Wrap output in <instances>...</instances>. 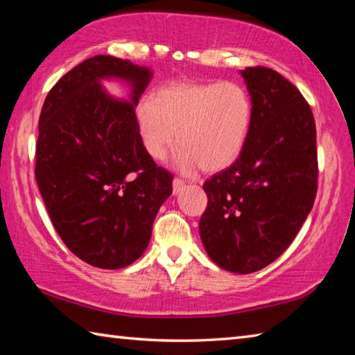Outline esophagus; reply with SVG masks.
I'll use <instances>...</instances> for the list:
<instances>
[{
  "label": "esophagus",
  "instance_id": "34e87169",
  "mask_svg": "<svg viewBox=\"0 0 355 355\" xmlns=\"http://www.w3.org/2000/svg\"><path fill=\"white\" fill-rule=\"evenodd\" d=\"M184 184L186 183L182 178H178V177L173 178V194H178V192L184 188Z\"/></svg>",
  "mask_w": 355,
  "mask_h": 355
}]
</instances>
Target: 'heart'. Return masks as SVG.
Segmentation results:
<instances>
[{"mask_svg":"<svg viewBox=\"0 0 355 355\" xmlns=\"http://www.w3.org/2000/svg\"><path fill=\"white\" fill-rule=\"evenodd\" d=\"M252 120V97L236 81L173 83L136 107L137 133L148 156L163 159L178 141V164L188 171L199 164L216 172L235 163Z\"/></svg>","mask_w":355,"mask_h":355,"instance_id":"heart-1","label":"heart"}]
</instances>
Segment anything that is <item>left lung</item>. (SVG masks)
Returning <instances> with one entry per match:
<instances>
[{
  "mask_svg": "<svg viewBox=\"0 0 355 355\" xmlns=\"http://www.w3.org/2000/svg\"><path fill=\"white\" fill-rule=\"evenodd\" d=\"M254 103L244 150L203 183L208 205L199 224L209 258L249 274L284 254L313 207L318 189L316 127L299 89L279 71H241Z\"/></svg>",
  "mask_w": 355,
  "mask_h": 355,
  "instance_id": "left-lung-1",
  "label": "left lung"
}]
</instances>
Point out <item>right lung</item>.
Segmentation results:
<instances>
[{"instance_id": "1", "label": "right lung", "mask_w": 355, "mask_h": 355, "mask_svg": "<svg viewBox=\"0 0 355 355\" xmlns=\"http://www.w3.org/2000/svg\"><path fill=\"white\" fill-rule=\"evenodd\" d=\"M120 77L134 86L132 103L99 86ZM152 78L128 59L89 58L59 80L42 106L35 180L64 244L92 266L120 269L147 249L173 175L142 147L135 106Z\"/></svg>"}]
</instances>
